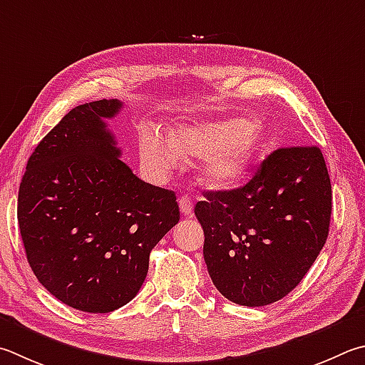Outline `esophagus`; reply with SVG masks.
I'll list each match as a JSON object with an SVG mask.
<instances>
[{"label": "esophagus", "instance_id": "1", "mask_svg": "<svg viewBox=\"0 0 365 365\" xmlns=\"http://www.w3.org/2000/svg\"><path fill=\"white\" fill-rule=\"evenodd\" d=\"M178 207H180V212L183 215L193 214V202H191L188 196H182L180 200H178Z\"/></svg>", "mask_w": 365, "mask_h": 365}]
</instances>
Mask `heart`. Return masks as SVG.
Here are the masks:
<instances>
[{
  "instance_id": "b5f03b06",
  "label": "heart",
  "mask_w": 365,
  "mask_h": 365,
  "mask_svg": "<svg viewBox=\"0 0 365 365\" xmlns=\"http://www.w3.org/2000/svg\"><path fill=\"white\" fill-rule=\"evenodd\" d=\"M264 145V132L258 124L244 119L210 123L190 121L177 124L163 137L145 129L138 137V153L145 168L165 175L187 160L204 158L201 182L212 190H228L240 183L250 170Z\"/></svg>"
}]
</instances>
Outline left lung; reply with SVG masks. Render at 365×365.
<instances>
[{"instance_id":"left-lung-1","label":"left lung","mask_w":365,"mask_h":365,"mask_svg":"<svg viewBox=\"0 0 365 365\" xmlns=\"http://www.w3.org/2000/svg\"><path fill=\"white\" fill-rule=\"evenodd\" d=\"M195 207L204 260L225 298L264 307L294 290L326 244L332 187L317 147L277 148L241 188Z\"/></svg>"}]
</instances>
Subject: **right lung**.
I'll list each match as a JSON object with an SVG mask.
<instances>
[{
    "instance_id": "1",
    "label": "right lung",
    "mask_w": 365,
    "mask_h": 365,
    "mask_svg": "<svg viewBox=\"0 0 365 365\" xmlns=\"http://www.w3.org/2000/svg\"><path fill=\"white\" fill-rule=\"evenodd\" d=\"M116 98L73 108L33 151L17 218L33 273L57 300L110 313L134 298L150 252L180 220L175 193L143 182L103 119Z\"/></svg>"
}]
</instances>
